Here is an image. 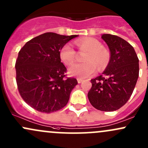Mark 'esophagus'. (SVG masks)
<instances>
[{
	"label": "esophagus",
	"instance_id": "esophagus-1",
	"mask_svg": "<svg viewBox=\"0 0 148 148\" xmlns=\"http://www.w3.org/2000/svg\"><path fill=\"white\" fill-rule=\"evenodd\" d=\"M77 82H78V83H79V84H81V83L83 82V79H77Z\"/></svg>",
	"mask_w": 148,
	"mask_h": 148
}]
</instances>
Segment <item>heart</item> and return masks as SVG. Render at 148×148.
<instances>
[{
  "label": "heart",
  "instance_id": "obj_1",
  "mask_svg": "<svg viewBox=\"0 0 148 148\" xmlns=\"http://www.w3.org/2000/svg\"><path fill=\"white\" fill-rule=\"evenodd\" d=\"M79 51H86L84 57L85 62L75 64L69 69V74L82 79L93 75L98 70L106 68L110 61L108 51L102 46L100 42L95 38L86 37L76 40L74 43ZM77 53L70 44L63 45L60 50V58L65 65H71L76 59Z\"/></svg>",
  "mask_w": 148,
  "mask_h": 148
}]
</instances>
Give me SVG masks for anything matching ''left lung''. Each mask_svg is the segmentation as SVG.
Masks as SVG:
<instances>
[{"mask_svg":"<svg viewBox=\"0 0 148 148\" xmlns=\"http://www.w3.org/2000/svg\"><path fill=\"white\" fill-rule=\"evenodd\" d=\"M108 45L110 59L102 75L91 79L88 98L97 110L112 112L127 103L139 75V60L134 48L115 35H102Z\"/></svg>","mask_w":148,"mask_h":148,"instance_id":"obj_1","label":"left lung"}]
</instances>
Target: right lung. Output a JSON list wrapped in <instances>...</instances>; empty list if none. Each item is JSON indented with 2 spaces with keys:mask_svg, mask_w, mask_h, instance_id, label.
Here are the masks:
<instances>
[{
  "mask_svg": "<svg viewBox=\"0 0 148 148\" xmlns=\"http://www.w3.org/2000/svg\"><path fill=\"white\" fill-rule=\"evenodd\" d=\"M78 35L47 32L29 40L19 50L16 60V82L21 97L38 112L51 113L67 104L74 78L66 77L60 50Z\"/></svg>",
  "mask_w": 148,
  "mask_h": 148,
  "instance_id": "1",
  "label": "right lung"
}]
</instances>
